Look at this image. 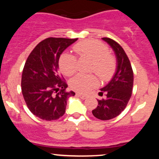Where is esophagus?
I'll list each match as a JSON object with an SVG mask.
<instances>
[{
	"label": "esophagus",
	"instance_id": "esophagus-1",
	"mask_svg": "<svg viewBox=\"0 0 159 159\" xmlns=\"http://www.w3.org/2000/svg\"><path fill=\"white\" fill-rule=\"evenodd\" d=\"M78 96H79L80 98H82V99H85V98H87V95H84V94H81V93H78V94H77Z\"/></svg>",
	"mask_w": 159,
	"mask_h": 159
}]
</instances>
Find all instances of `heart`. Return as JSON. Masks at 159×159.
I'll use <instances>...</instances> for the list:
<instances>
[{"mask_svg": "<svg viewBox=\"0 0 159 159\" xmlns=\"http://www.w3.org/2000/svg\"><path fill=\"white\" fill-rule=\"evenodd\" d=\"M76 54L82 59L92 61L90 71L95 72L103 81L110 80L116 69V61L114 57L109 54V49L101 42L96 40H84L73 47ZM59 66L61 72L65 75H72L77 69V60L72 54L65 53L61 57ZM97 78L93 75L78 74L72 78L70 87L78 93L89 92L98 85Z\"/></svg>", "mask_w": 159, "mask_h": 159, "instance_id": "1", "label": "heart"}]
</instances>
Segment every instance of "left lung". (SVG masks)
<instances>
[{
  "instance_id": "left-lung-1",
  "label": "left lung",
  "mask_w": 159,
  "mask_h": 159,
  "mask_svg": "<svg viewBox=\"0 0 159 159\" xmlns=\"http://www.w3.org/2000/svg\"><path fill=\"white\" fill-rule=\"evenodd\" d=\"M102 39L116 54V69L112 79L98 93L100 96L105 95L106 97L98 99V106L92 113L97 119L108 120L120 115L126 107L132 96L134 74L129 57L120 44L110 38Z\"/></svg>"
}]
</instances>
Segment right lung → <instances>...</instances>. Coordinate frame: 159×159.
I'll list each match as a JSON object with an SVG mask.
<instances>
[{
	"instance_id": "obj_1",
	"label": "right lung",
	"mask_w": 159,
	"mask_h": 159,
	"mask_svg": "<svg viewBox=\"0 0 159 159\" xmlns=\"http://www.w3.org/2000/svg\"><path fill=\"white\" fill-rule=\"evenodd\" d=\"M78 39L47 38L27 57L21 76V92L29 110L42 120H55L65 114L67 99L75 93L59 72V58Z\"/></svg>"
}]
</instances>
